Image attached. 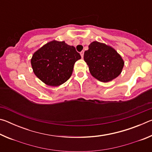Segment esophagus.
Wrapping results in <instances>:
<instances>
[{
    "mask_svg": "<svg viewBox=\"0 0 152 152\" xmlns=\"http://www.w3.org/2000/svg\"><path fill=\"white\" fill-rule=\"evenodd\" d=\"M80 56H81L82 58H83V57H84V51H81V52H80Z\"/></svg>",
    "mask_w": 152,
    "mask_h": 152,
    "instance_id": "obj_1",
    "label": "esophagus"
}]
</instances>
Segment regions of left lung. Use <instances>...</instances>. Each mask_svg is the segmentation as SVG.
Wrapping results in <instances>:
<instances>
[{"mask_svg":"<svg viewBox=\"0 0 152 152\" xmlns=\"http://www.w3.org/2000/svg\"><path fill=\"white\" fill-rule=\"evenodd\" d=\"M84 60L91 75L102 82H108L120 75L124 61L114 48L103 43L93 42L85 51Z\"/></svg>","mask_w":152,"mask_h":152,"instance_id":"8db88e82","label":"left lung"}]
</instances>
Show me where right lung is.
Wrapping results in <instances>:
<instances>
[{"label": "right lung", "instance_id": "obj_1", "mask_svg": "<svg viewBox=\"0 0 152 152\" xmlns=\"http://www.w3.org/2000/svg\"><path fill=\"white\" fill-rule=\"evenodd\" d=\"M80 58L74 46L53 40L33 53L31 64L40 80L48 86H58L70 78L74 64Z\"/></svg>", "mask_w": 152, "mask_h": 152}]
</instances>
